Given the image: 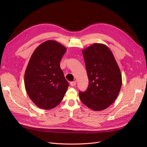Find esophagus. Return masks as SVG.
Here are the masks:
<instances>
[{
    "mask_svg": "<svg viewBox=\"0 0 147 147\" xmlns=\"http://www.w3.org/2000/svg\"><path fill=\"white\" fill-rule=\"evenodd\" d=\"M76 83H77V82L76 81H74V82H70V84L71 86H75V85H76Z\"/></svg>",
    "mask_w": 147,
    "mask_h": 147,
    "instance_id": "esophagus-1",
    "label": "esophagus"
}]
</instances>
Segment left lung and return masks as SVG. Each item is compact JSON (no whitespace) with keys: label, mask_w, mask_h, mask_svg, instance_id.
I'll return each instance as SVG.
<instances>
[{"label":"left lung","mask_w":147,"mask_h":147,"mask_svg":"<svg viewBox=\"0 0 147 147\" xmlns=\"http://www.w3.org/2000/svg\"><path fill=\"white\" fill-rule=\"evenodd\" d=\"M89 80L86 91L80 99L95 111L108 108L116 100L122 84V76L113 53L104 44L94 43L82 51Z\"/></svg>","instance_id":"obj_1"}]
</instances>
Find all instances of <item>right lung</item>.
<instances>
[{
	"mask_svg": "<svg viewBox=\"0 0 147 147\" xmlns=\"http://www.w3.org/2000/svg\"><path fill=\"white\" fill-rule=\"evenodd\" d=\"M66 48L55 40L40 44L31 56L24 74L30 99L38 108L50 110L63 99L69 83L60 67Z\"/></svg>",
	"mask_w": 147,
	"mask_h": 147,
	"instance_id": "right-lung-1",
	"label": "right lung"
}]
</instances>
